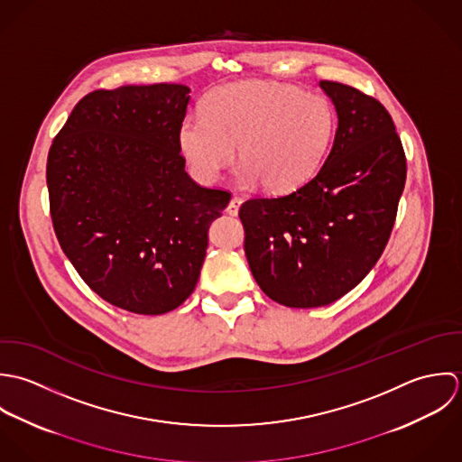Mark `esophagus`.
I'll return each mask as SVG.
<instances>
[{"label":"esophagus","instance_id":"obj_1","mask_svg":"<svg viewBox=\"0 0 462 462\" xmlns=\"http://www.w3.org/2000/svg\"><path fill=\"white\" fill-rule=\"evenodd\" d=\"M241 203H243V199H241L239 196H234V198L230 199V203L226 205V214H228V216H237Z\"/></svg>","mask_w":462,"mask_h":462}]
</instances>
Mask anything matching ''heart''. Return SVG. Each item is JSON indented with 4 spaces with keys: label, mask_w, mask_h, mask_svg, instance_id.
<instances>
[{
    "label": "heart",
    "mask_w": 462,
    "mask_h": 462,
    "mask_svg": "<svg viewBox=\"0 0 462 462\" xmlns=\"http://www.w3.org/2000/svg\"><path fill=\"white\" fill-rule=\"evenodd\" d=\"M337 116L321 94L291 84L245 80L212 89L201 114L179 125L180 153L199 182H214L237 153V180L272 192H291L321 168Z\"/></svg>",
    "instance_id": "b5f03b06"
}]
</instances>
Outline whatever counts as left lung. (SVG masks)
Returning <instances> with one entry per match:
<instances>
[{"label":"left lung","mask_w":462,"mask_h":462,"mask_svg":"<svg viewBox=\"0 0 462 462\" xmlns=\"http://www.w3.org/2000/svg\"><path fill=\"white\" fill-rule=\"evenodd\" d=\"M337 114L332 150L294 192L241 205L245 254L280 305L312 309L352 291L391 236L407 164L389 112L350 86L321 80Z\"/></svg>","instance_id":"1"}]
</instances>
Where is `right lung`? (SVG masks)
<instances>
[{"label":"right lung","mask_w":462,"mask_h":462,"mask_svg":"<svg viewBox=\"0 0 462 462\" xmlns=\"http://www.w3.org/2000/svg\"><path fill=\"white\" fill-rule=\"evenodd\" d=\"M180 84L94 91L57 134L46 166L51 221L79 275L105 301L157 316L199 278L208 226L230 194L185 173Z\"/></svg>","instance_id":"obj_1"}]
</instances>
